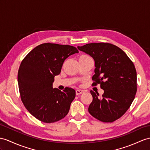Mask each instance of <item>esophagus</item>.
Segmentation results:
<instances>
[{
	"label": "esophagus",
	"mask_w": 150,
	"mask_h": 150,
	"mask_svg": "<svg viewBox=\"0 0 150 150\" xmlns=\"http://www.w3.org/2000/svg\"><path fill=\"white\" fill-rule=\"evenodd\" d=\"M83 92H84V91H83V90L78 89V90H76V95H80V94L83 93Z\"/></svg>",
	"instance_id": "1"
}]
</instances>
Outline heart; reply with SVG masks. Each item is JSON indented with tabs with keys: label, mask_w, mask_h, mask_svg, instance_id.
I'll use <instances>...</instances> for the list:
<instances>
[{
	"label": "heart",
	"mask_w": 150,
	"mask_h": 150,
	"mask_svg": "<svg viewBox=\"0 0 150 150\" xmlns=\"http://www.w3.org/2000/svg\"><path fill=\"white\" fill-rule=\"evenodd\" d=\"M83 56H86V55H83Z\"/></svg>",
	"instance_id": "heart-1"
}]
</instances>
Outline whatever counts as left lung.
Returning a JSON list of instances; mask_svg holds the SVG:
<instances>
[{
  "mask_svg": "<svg viewBox=\"0 0 150 150\" xmlns=\"http://www.w3.org/2000/svg\"><path fill=\"white\" fill-rule=\"evenodd\" d=\"M95 61L93 86L100 84L104 90L100 97L92 90L93 100L88 112L103 122H112L125 114L137 92V72L127 54L114 45L107 42L90 43L78 46Z\"/></svg>",
  "mask_w": 150,
  "mask_h": 150,
  "instance_id": "obj_1",
  "label": "left lung"
}]
</instances>
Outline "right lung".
Here are the masks:
<instances>
[{
	"mask_svg": "<svg viewBox=\"0 0 150 150\" xmlns=\"http://www.w3.org/2000/svg\"><path fill=\"white\" fill-rule=\"evenodd\" d=\"M78 52L72 46L44 43L33 49L21 62L18 72L21 99L28 112L40 121L56 122L69 112L76 91L66 87L62 92L53 88V83L65 60Z\"/></svg>",
	"mask_w": 150,
	"mask_h": 150,
	"instance_id": "add662e5",
	"label": "right lung"
}]
</instances>
